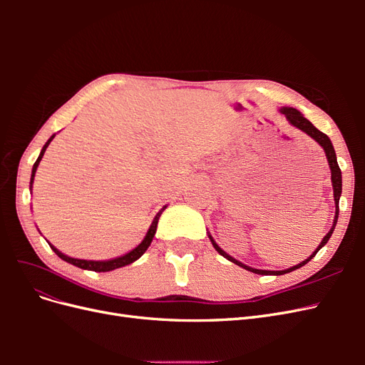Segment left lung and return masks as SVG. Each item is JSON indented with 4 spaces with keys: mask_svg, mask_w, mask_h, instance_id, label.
I'll list each match as a JSON object with an SVG mask.
<instances>
[{
    "mask_svg": "<svg viewBox=\"0 0 365 365\" xmlns=\"http://www.w3.org/2000/svg\"><path fill=\"white\" fill-rule=\"evenodd\" d=\"M280 113H282L286 118H288V121H289V123H291L292 126H295V128H298L300 130H303L304 134H307L309 137L314 138V140L318 143V145L323 148V150H324V153H326L327 163H329L330 172H332V176H330V178H332L334 197H335V219H334V225H332V228H330L329 233L324 236V239L322 240V244H319V247L317 248V251L312 254V256H311V257H307V259H306V260H303L302 263L295 264V267H292V268H289V269H283V271H267V269H256V268L247 267V264L240 263V262H239V260H236L235 257L228 256V254H227L222 248L217 247V244H216V242L213 240V237L208 235V237H210V240H212V244H213L215 250L220 254V256H224V257H225V259H228L230 262H233V263L239 264V267L245 268L247 271H251V272H254V274H260V275H282V274H286V272H291V271H294V269L302 268L303 264H306L309 260L314 259L315 254H317L319 250H322V248L327 244V240L330 239V236H332V233H334L335 225H336V220H338V213H339V196H341V190H342V189H341V187H342L341 169H339V165H338L336 155H335V149H334V146H332V141H330V138H329L326 134H323L322 130H318V129L311 123V121H309L307 118H304V117H303V114H302L300 111H297L295 108L283 106V108H280Z\"/></svg>",
    "mask_w": 365,
    "mask_h": 365,
    "instance_id": "8db88e82",
    "label": "left lung"
}]
</instances>
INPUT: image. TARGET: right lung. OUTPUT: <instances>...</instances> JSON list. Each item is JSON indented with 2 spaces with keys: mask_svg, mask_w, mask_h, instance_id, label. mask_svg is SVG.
Listing matches in <instances>:
<instances>
[{
  "mask_svg": "<svg viewBox=\"0 0 365 365\" xmlns=\"http://www.w3.org/2000/svg\"><path fill=\"white\" fill-rule=\"evenodd\" d=\"M53 138H54V135H51V137L48 138V141L46 143V145H43V148H42V150H41V153H39V157H38L36 163L33 164L31 178H30V189H31L33 180H35V173H36V169H38V165H39V161L42 160L43 152H46V149L48 148V145H50ZM165 207H168V205H164V207L160 210V212L157 213V216L153 217L152 225L149 227V231L146 233L145 239H143L141 244H140L138 247H135L132 251H129L128 254H125V256H121V257H115V259H111V260H83V259H73V257L65 256V254L61 252L58 248H54V247L50 244V242H48V245L51 247V250H53L54 252H56L62 260L68 262V263L74 264V267L82 268V269H90V271H96V272H106V271H113V269H117V268H121V267H126V264H129V263H132V262H135L137 259H140V257L143 256V254H145V251L149 248L153 236H155L157 225H158V219H160L161 213L164 212Z\"/></svg>",
  "mask_w": 365,
  "mask_h": 365,
  "instance_id": "add662e5",
  "label": "right lung"
}]
</instances>
